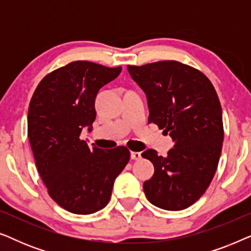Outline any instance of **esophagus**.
Segmentation results:
<instances>
[{"label": "esophagus", "mask_w": 251, "mask_h": 251, "mask_svg": "<svg viewBox=\"0 0 251 251\" xmlns=\"http://www.w3.org/2000/svg\"><path fill=\"white\" fill-rule=\"evenodd\" d=\"M130 156H131V160H140V159H142V154H140L139 152H131Z\"/></svg>", "instance_id": "34e87169"}]
</instances>
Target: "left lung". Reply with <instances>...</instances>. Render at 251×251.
I'll list each match as a JSON object with an SVG mask.
<instances>
[{"label": "left lung", "mask_w": 251, "mask_h": 251, "mask_svg": "<svg viewBox=\"0 0 251 251\" xmlns=\"http://www.w3.org/2000/svg\"><path fill=\"white\" fill-rule=\"evenodd\" d=\"M126 68L145 92L149 122L175 143L167 156L154 150L142 153L154 166L144 192L156 207L183 210L202 197L217 169L224 140L218 96L203 73L178 61Z\"/></svg>", "instance_id": "obj_1"}]
</instances>
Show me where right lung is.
Instances as JSON below:
<instances>
[{"instance_id": "add662e5", "label": "right lung", "mask_w": 251, "mask_h": 251, "mask_svg": "<svg viewBox=\"0 0 251 251\" xmlns=\"http://www.w3.org/2000/svg\"><path fill=\"white\" fill-rule=\"evenodd\" d=\"M121 71L73 61L48 74L30 99L27 125L37 171L52 200L73 214L106 207L115 178L129 162L125 146L101 150L80 138L83 128L92 130L99 89Z\"/></svg>"}]
</instances>
